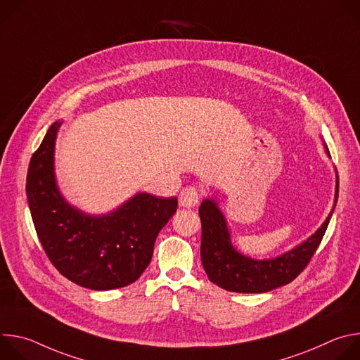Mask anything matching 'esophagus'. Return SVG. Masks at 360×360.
Here are the masks:
<instances>
[{
  "instance_id": "1",
  "label": "esophagus",
  "mask_w": 360,
  "mask_h": 360,
  "mask_svg": "<svg viewBox=\"0 0 360 360\" xmlns=\"http://www.w3.org/2000/svg\"><path fill=\"white\" fill-rule=\"evenodd\" d=\"M200 193L195 186H186L179 193V205L182 208H193L199 202Z\"/></svg>"
}]
</instances>
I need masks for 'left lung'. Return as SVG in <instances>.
<instances>
[{
    "label": "left lung",
    "instance_id": "8db88e82",
    "mask_svg": "<svg viewBox=\"0 0 360 360\" xmlns=\"http://www.w3.org/2000/svg\"><path fill=\"white\" fill-rule=\"evenodd\" d=\"M325 152L330 157L325 145ZM336 174L335 203L325 222L306 240L290 250L269 259H253L240 253L233 245L226 218L214 198L203 199L199 207L202 222L200 261L211 282L229 292L264 293L292 282L311 261L316 252L339 195V176Z\"/></svg>",
    "mask_w": 360,
    "mask_h": 360
}]
</instances>
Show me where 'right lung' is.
<instances>
[{
	"instance_id": "add662e5",
	"label": "right lung",
	"mask_w": 360,
	"mask_h": 360,
	"mask_svg": "<svg viewBox=\"0 0 360 360\" xmlns=\"http://www.w3.org/2000/svg\"><path fill=\"white\" fill-rule=\"evenodd\" d=\"M61 125L57 121L48 128L27 174L28 207L39 242L60 274L79 286L110 290L131 285L149 265L178 199L138 192L108 214L78 210L57 184L54 155Z\"/></svg>"
}]
</instances>
